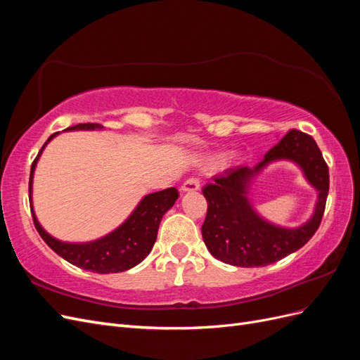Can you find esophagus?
<instances>
[{"mask_svg":"<svg viewBox=\"0 0 360 360\" xmlns=\"http://www.w3.org/2000/svg\"><path fill=\"white\" fill-rule=\"evenodd\" d=\"M180 191L183 193L184 192H197V191H200V181L197 179H188L186 181L181 184Z\"/></svg>","mask_w":360,"mask_h":360,"instance_id":"34e87169","label":"esophagus"}]
</instances>
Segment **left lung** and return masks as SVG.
<instances>
[{
  "instance_id": "8db88e82",
  "label": "left lung",
  "mask_w": 360,
  "mask_h": 360,
  "mask_svg": "<svg viewBox=\"0 0 360 360\" xmlns=\"http://www.w3.org/2000/svg\"><path fill=\"white\" fill-rule=\"evenodd\" d=\"M291 161L318 192L314 212L299 227L267 221L248 198L255 179L275 161ZM329 192V169L314 138L290 130L255 167H238L214 176L202 189L207 216L201 233L209 252L237 267H264L296 252L317 231Z\"/></svg>"
}]
</instances>
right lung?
<instances>
[{
	"label": "right lung",
	"instance_id": "right-lung-1",
	"mask_svg": "<svg viewBox=\"0 0 360 360\" xmlns=\"http://www.w3.org/2000/svg\"><path fill=\"white\" fill-rule=\"evenodd\" d=\"M72 130H105L102 124L86 123L68 127L66 132ZM60 132L48 138L39 151L37 158L31 165L30 174V207L32 219L43 240L61 258L69 261L70 264L81 267L84 270L94 271V274H120L139 264L153 249L158 237V230L163 214H165L174 202L179 198L176 188L147 193L138 202L134 212L127 216V219L118 225L115 230L90 242H63L60 238L51 236L43 228L37 219L34 207H32V179L37 162L43 153V150L56 138Z\"/></svg>",
	"mask_w": 360,
	"mask_h": 360
}]
</instances>
